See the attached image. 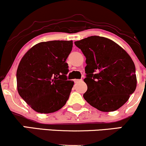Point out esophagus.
<instances>
[{
    "instance_id": "esophagus-1",
    "label": "esophagus",
    "mask_w": 146,
    "mask_h": 146,
    "mask_svg": "<svg viewBox=\"0 0 146 146\" xmlns=\"http://www.w3.org/2000/svg\"><path fill=\"white\" fill-rule=\"evenodd\" d=\"M80 81H81V80H78V79H75V80H74L75 83H78V82H80Z\"/></svg>"
}]
</instances>
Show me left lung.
I'll return each mask as SVG.
<instances>
[{"label": "left lung", "instance_id": "obj_1", "mask_svg": "<svg viewBox=\"0 0 146 146\" xmlns=\"http://www.w3.org/2000/svg\"><path fill=\"white\" fill-rule=\"evenodd\" d=\"M86 57V101L100 111H115L128 100L137 87L132 58L117 43L93 36L75 42Z\"/></svg>", "mask_w": 146, "mask_h": 146}]
</instances>
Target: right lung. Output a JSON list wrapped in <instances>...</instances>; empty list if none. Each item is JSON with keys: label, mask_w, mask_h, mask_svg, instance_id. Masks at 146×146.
Segmentation results:
<instances>
[{"label": "right lung", "mask_w": 146, "mask_h": 146, "mask_svg": "<svg viewBox=\"0 0 146 146\" xmlns=\"http://www.w3.org/2000/svg\"><path fill=\"white\" fill-rule=\"evenodd\" d=\"M73 41L40 42L27 52L16 73L20 96L35 111L51 113L62 108L74 82L67 80L66 62Z\"/></svg>", "instance_id": "right-lung-1"}]
</instances>
